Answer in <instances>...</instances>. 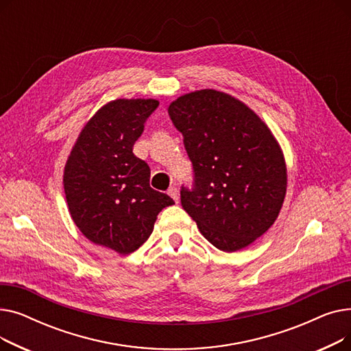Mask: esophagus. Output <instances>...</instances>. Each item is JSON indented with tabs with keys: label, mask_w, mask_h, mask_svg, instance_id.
Instances as JSON below:
<instances>
[{
	"label": "esophagus",
	"mask_w": 351,
	"mask_h": 351,
	"mask_svg": "<svg viewBox=\"0 0 351 351\" xmlns=\"http://www.w3.org/2000/svg\"><path fill=\"white\" fill-rule=\"evenodd\" d=\"M168 195L178 204V202H179V191H178L176 186H171V188L168 189Z\"/></svg>",
	"instance_id": "1"
}]
</instances>
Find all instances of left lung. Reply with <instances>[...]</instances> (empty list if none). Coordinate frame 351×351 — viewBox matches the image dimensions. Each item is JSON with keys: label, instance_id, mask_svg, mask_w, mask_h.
Listing matches in <instances>:
<instances>
[{"label": "left lung", "instance_id": "obj_1", "mask_svg": "<svg viewBox=\"0 0 351 351\" xmlns=\"http://www.w3.org/2000/svg\"><path fill=\"white\" fill-rule=\"evenodd\" d=\"M168 114L193 168L192 186L180 189L183 209L219 250L249 246L274 223L285 200L278 142L252 109L219 90L183 95Z\"/></svg>", "mask_w": 351, "mask_h": 351}]
</instances>
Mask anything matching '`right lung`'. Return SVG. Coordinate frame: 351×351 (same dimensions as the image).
Wrapping results in <instances>:
<instances>
[{"label": "right lung", "mask_w": 351, "mask_h": 351, "mask_svg": "<svg viewBox=\"0 0 351 351\" xmlns=\"http://www.w3.org/2000/svg\"><path fill=\"white\" fill-rule=\"evenodd\" d=\"M158 106L155 99L106 104L82 129L65 166L64 189L73 222L90 242L122 254L141 247L158 213L175 204L151 188L149 165L134 154Z\"/></svg>", "instance_id": "obj_1"}]
</instances>
